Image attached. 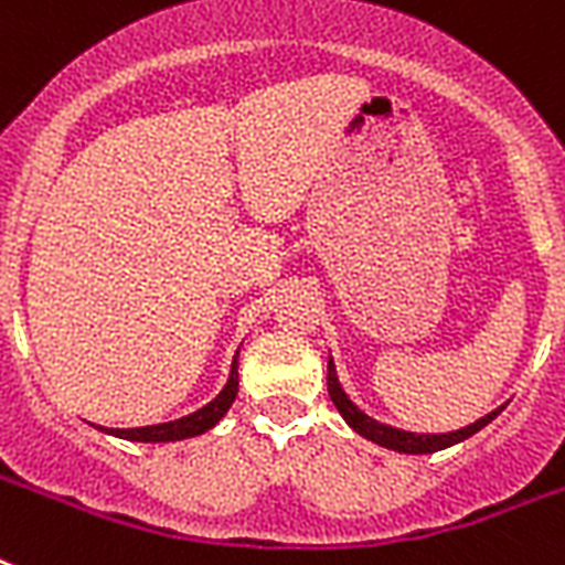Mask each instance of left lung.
<instances>
[{"mask_svg":"<svg viewBox=\"0 0 565 565\" xmlns=\"http://www.w3.org/2000/svg\"><path fill=\"white\" fill-rule=\"evenodd\" d=\"M328 395H331V402L340 411V416L345 419V425L352 430H358L361 437L372 439L375 446H384L390 451H398V455H434V451H443V448H451L457 443H463L472 434H478L481 428H487L501 411H504V404L490 411L481 419H475L472 425H466V428L457 430H446V434H416V430H404V428H393V425H386V422L372 419L370 413H363L358 404L349 398V393L340 384V377H337V366L334 361L328 358Z\"/></svg>","mask_w":565,"mask_h":565,"instance_id":"left-lung-1","label":"left lung"}]
</instances>
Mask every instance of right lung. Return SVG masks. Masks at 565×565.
<instances>
[{
  "label": "right lung",
  "instance_id": "1",
  "mask_svg": "<svg viewBox=\"0 0 565 565\" xmlns=\"http://www.w3.org/2000/svg\"><path fill=\"white\" fill-rule=\"evenodd\" d=\"M237 358H239V349L237 354H234V361H231L228 381H225V386L220 390V395H216L213 402L204 404V407H199V411L188 413V416H181V419L161 422V425H143V428H102V425H96V428L110 434V437L128 439V443H175V439L199 437V434H204V430H211L213 425L228 413L234 398H237V386H239Z\"/></svg>",
  "mask_w": 565,
  "mask_h": 565
}]
</instances>
